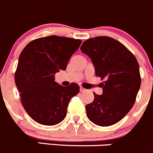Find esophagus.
<instances>
[{
    "mask_svg": "<svg viewBox=\"0 0 153 153\" xmlns=\"http://www.w3.org/2000/svg\"><path fill=\"white\" fill-rule=\"evenodd\" d=\"M86 90H86V89H84L83 87H80V91L81 92H85Z\"/></svg>",
    "mask_w": 153,
    "mask_h": 153,
    "instance_id": "34e87169",
    "label": "esophagus"
}]
</instances>
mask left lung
Here are the masks:
<instances>
[{
  "label": "left lung",
  "instance_id": "1",
  "mask_svg": "<svg viewBox=\"0 0 153 153\" xmlns=\"http://www.w3.org/2000/svg\"><path fill=\"white\" fill-rule=\"evenodd\" d=\"M81 50L90 57L96 75L104 80L103 93L94 94L86 105L88 119L100 126H110L120 121L132 108L141 78L137 60L121 42L108 36L88 39Z\"/></svg>",
  "mask_w": 153,
  "mask_h": 153
}]
</instances>
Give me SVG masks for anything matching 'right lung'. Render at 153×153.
I'll return each mask as SVG.
<instances>
[{
    "mask_svg": "<svg viewBox=\"0 0 153 153\" xmlns=\"http://www.w3.org/2000/svg\"><path fill=\"white\" fill-rule=\"evenodd\" d=\"M81 43V39L49 36L31 41L21 53L15 81L24 108L38 123L62 122L71 99L79 93L75 83L68 87L57 84L54 74L66 70Z\"/></svg>",
    "mask_w": 153,
    "mask_h": 153,
    "instance_id": "1",
    "label": "right lung"
}]
</instances>
